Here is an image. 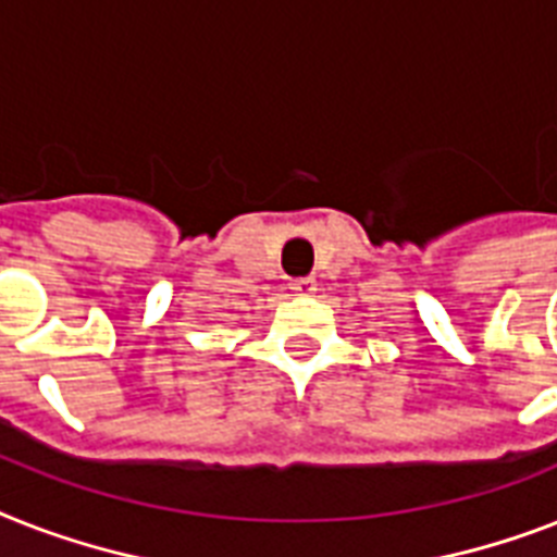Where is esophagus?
<instances>
[{"mask_svg": "<svg viewBox=\"0 0 557 557\" xmlns=\"http://www.w3.org/2000/svg\"><path fill=\"white\" fill-rule=\"evenodd\" d=\"M292 292L297 297H311V294L318 292V283H314V277H297L292 280Z\"/></svg>", "mask_w": 557, "mask_h": 557, "instance_id": "esophagus-1", "label": "esophagus"}]
</instances>
